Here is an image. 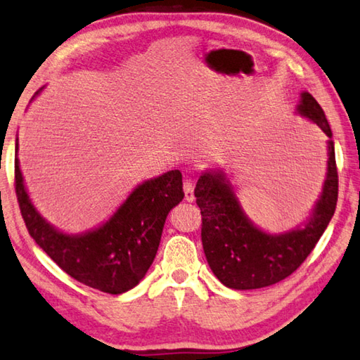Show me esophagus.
<instances>
[{
    "mask_svg": "<svg viewBox=\"0 0 360 360\" xmlns=\"http://www.w3.org/2000/svg\"><path fill=\"white\" fill-rule=\"evenodd\" d=\"M184 196H186V201H188V202H192L193 200H195V193H193V187H195V184H193V181L190 179V178H187L186 181H184Z\"/></svg>",
    "mask_w": 360,
    "mask_h": 360,
    "instance_id": "1",
    "label": "esophagus"
}]
</instances>
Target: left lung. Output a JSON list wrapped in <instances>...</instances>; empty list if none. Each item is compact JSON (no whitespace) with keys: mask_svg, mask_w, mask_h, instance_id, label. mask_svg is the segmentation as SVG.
I'll return each mask as SVG.
<instances>
[{"mask_svg":"<svg viewBox=\"0 0 360 360\" xmlns=\"http://www.w3.org/2000/svg\"><path fill=\"white\" fill-rule=\"evenodd\" d=\"M298 112L320 126L329 137L328 173L314 214L304 226L284 234H266L252 224L238 204L221 172L204 173L196 182V204L201 209V240L207 264L220 283L236 290L269 287L300 269L315 248L335 212L339 174L334 142L321 105L304 91Z\"/></svg>","mask_w":360,"mask_h":360,"instance_id":"obj_1","label":"left lung"}]
</instances>
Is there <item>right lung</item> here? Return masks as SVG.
<instances>
[{"mask_svg":"<svg viewBox=\"0 0 360 360\" xmlns=\"http://www.w3.org/2000/svg\"><path fill=\"white\" fill-rule=\"evenodd\" d=\"M15 193L35 243L73 279L110 295L128 292L143 279L156 257L168 212L184 198L181 172H167L134 188L103 226L68 236L46 223L32 206L17 156Z\"/></svg>","mask_w":360,"mask_h":360,"instance_id":"right-lung-1","label":"right lung"}]
</instances>
